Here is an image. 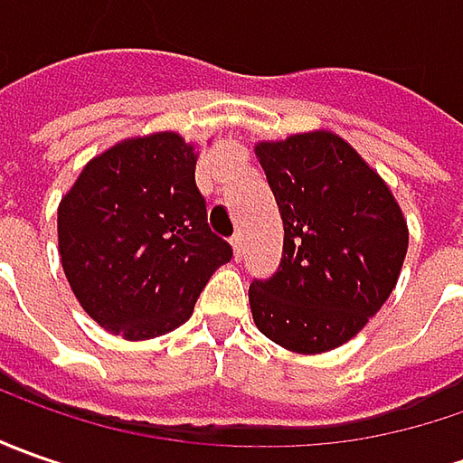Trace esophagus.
<instances>
[{
  "label": "esophagus",
  "mask_w": 463,
  "mask_h": 463,
  "mask_svg": "<svg viewBox=\"0 0 463 463\" xmlns=\"http://www.w3.org/2000/svg\"><path fill=\"white\" fill-rule=\"evenodd\" d=\"M232 247H234V258L240 260L244 255V237L241 234H234L232 237Z\"/></svg>",
  "instance_id": "1"
}]
</instances>
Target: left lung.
<instances>
[{"label":"left lung","mask_w":463,"mask_h":463,"mask_svg":"<svg viewBox=\"0 0 463 463\" xmlns=\"http://www.w3.org/2000/svg\"><path fill=\"white\" fill-rule=\"evenodd\" d=\"M283 219V258L250 286L258 329L317 355L345 345L397 286L410 232L382 175L332 131L255 146Z\"/></svg>","instance_id":"1"}]
</instances>
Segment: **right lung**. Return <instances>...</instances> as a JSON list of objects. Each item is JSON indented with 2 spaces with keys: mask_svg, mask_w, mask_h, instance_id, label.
Masks as SVG:
<instances>
[{
  "mask_svg": "<svg viewBox=\"0 0 463 463\" xmlns=\"http://www.w3.org/2000/svg\"><path fill=\"white\" fill-rule=\"evenodd\" d=\"M195 144L131 136L92 156L59 203V255L99 327L152 340L190 319L208 278L232 260L195 187Z\"/></svg>",
  "mask_w": 463,
  "mask_h": 463,
  "instance_id": "add662e5",
  "label": "right lung"
}]
</instances>
